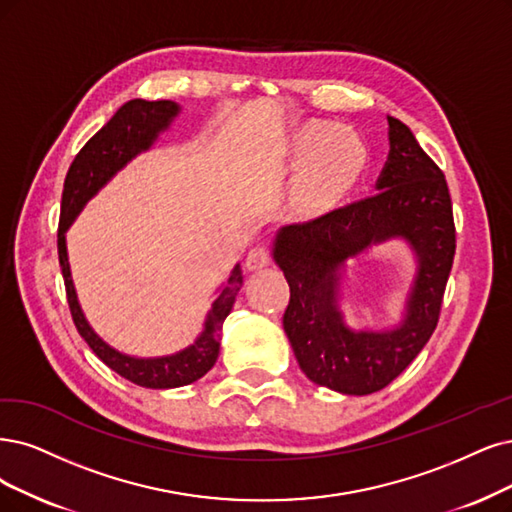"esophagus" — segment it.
Here are the masks:
<instances>
[{
  "label": "esophagus",
  "mask_w": 512,
  "mask_h": 512,
  "mask_svg": "<svg viewBox=\"0 0 512 512\" xmlns=\"http://www.w3.org/2000/svg\"><path fill=\"white\" fill-rule=\"evenodd\" d=\"M270 263V251L268 246L263 244H257L255 249L249 251V255H246V268L249 270H261L263 266H268Z\"/></svg>",
  "instance_id": "esophagus-1"
}]
</instances>
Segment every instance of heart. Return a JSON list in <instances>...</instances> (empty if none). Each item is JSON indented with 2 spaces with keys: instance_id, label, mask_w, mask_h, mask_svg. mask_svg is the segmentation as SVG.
I'll return each mask as SVG.
<instances>
[{
  "instance_id": "heart-1",
  "label": "heart",
  "mask_w": 512,
  "mask_h": 512,
  "mask_svg": "<svg viewBox=\"0 0 512 512\" xmlns=\"http://www.w3.org/2000/svg\"><path fill=\"white\" fill-rule=\"evenodd\" d=\"M329 124H314L297 139V158L310 162L304 187L310 196H323L346 185L361 170L365 151L354 137H337Z\"/></svg>"
}]
</instances>
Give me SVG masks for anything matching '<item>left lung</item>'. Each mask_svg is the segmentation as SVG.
<instances>
[{
  "instance_id": "1",
  "label": "left lung",
  "mask_w": 512,
  "mask_h": 512,
  "mask_svg": "<svg viewBox=\"0 0 512 512\" xmlns=\"http://www.w3.org/2000/svg\"><path fill=\"white\" fill-rule=\"evenodd\" d=\"M390 156L377 192L282 227L274 259L291 299L282 327L297 363L318 386L363 396L386 388L437 329L456 255V225L443 170L407 124L388 118ZM403 235L419 253V278L404 325L388 334L350 332L336 310V268L369 243Z\"/></svg>"
}]
</instances>
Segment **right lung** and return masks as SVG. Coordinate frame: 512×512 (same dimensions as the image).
<instances>
[{
	"instance_id": "right-lung-1",
	"label": "right lung",
	"mask_w": 512,
	"mask_h": 512,
	"mask_svg": "<svg viewBox=\"0 0 512 512\" xmlns=\"http://www.w3.org/2000/svg\"><path fill=\"white\" fill-rule=\"evenodd\" d=\"M177 111L179 107L173 101H128L116 111V116H113L97 135L80 149V154L73 158L65 177L59 240H56L59 242V263L65 280L67 304L75 329H78L90 350L97 354L111 371H116L132 384L156 390L192 384L200 380L206 371L213 369L219 356L223 320L232 312L236 295L242 285L240 266H236L230 278H227L225 287L215 299L211 314L206 318L204 331L200 333L194 346L164 358H132L109 348L86 323L71 282L65 230L71 225L75 215L82 211V206L97 194L128 160H132L139 151L154 143L158 132L170 124V120L177 116Z\"/></svg>"
}]
</instances>
